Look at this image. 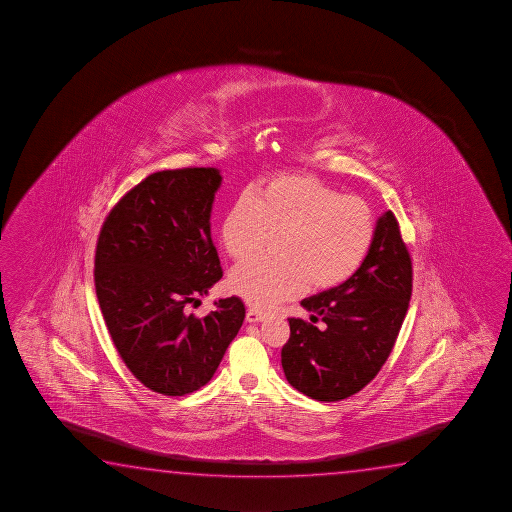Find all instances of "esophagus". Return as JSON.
I'll return each mask as SVG.
<instances>
[{
    "label": "esophagus",
    "instance_id": "esophagus-1",
    "mask_svg": "<svg viewBox=\"0 0 512 512\" xmlns=\"http://www.w3.org/2000/svg\"><path fill=\"white\" fill-rule=\"evenodd\" d=\"M264 319H266V315L259 312V310H253V308H250V310L246 312V322H250V324H257V322H262Z\"/></svg>",
    "mask_w": 512,
    "mask_h": 512
}]
</instances>
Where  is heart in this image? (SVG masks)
I'll return each instance as SVG.
<instances>
[{
	"label": "heart",
	"mask_w": 512,
	"mask_h": 512,
	"mask_svg": "<svg viewBox=\"0 0 512 512\" xmlns=\"http://www.w3.org/2000/svg\"><path fill=\"white\" fill-rule=\"evenodd\" d=\"M377 216L366 200L347 197L310 176H278L250 190L223 216L225 252L245 260L278 236L280 259H255L236 267L230 290L257 308L336 289L356 275L373 246Z\"/></svg>",
	"instance_id": "obj_1"
}]
</instances>
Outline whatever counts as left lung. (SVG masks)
Segmentation results:
<instances>
[{
	"instance_id": "1",
	"label": "left lung",
	"mask_w": 512,
	"mask_h": 512,
	"mask_svg": "<svg viewBox=\"0 0 512 512\" xmlns=\"http://www.w3.org/2000/svg\"><path fill=\"white\" fill-rule=\"evenodd\" d=\"M412 296V260L387 211L356 275L301 301L310 320L289 319L285 377L317 401H340L377 377L393 350Z\"/></svg>"
}]
</instances>
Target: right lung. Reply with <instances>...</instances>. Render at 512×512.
<instances>
[{"label":"right lung","instance_id":"1","mask_svg":"<svg viewBox=\"0 0 512 512\" xmlns=\"http://www.w3.org/2000/svg\"><path fill=\"white\" fill-rule=\"evenodd\" d=\"M215 167L160 171L134 186L105 218L95 253V289L114 347L144 386L185 396L215 375L245 320L239 297L188 313L222 278L211 239Z\"/></svg>","mask_w":512,"mask_h":512}]
</instances>
